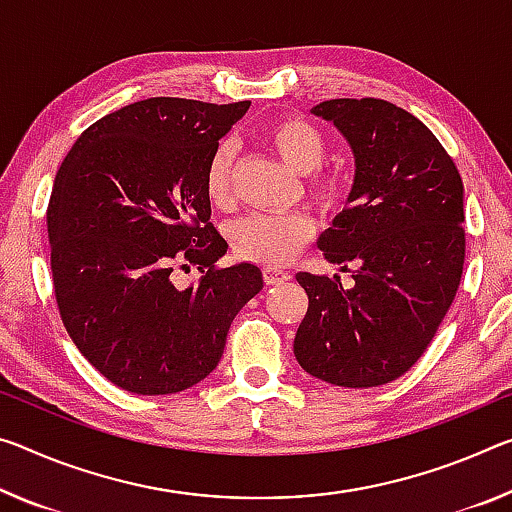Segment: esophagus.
<instances>
[{
    "instance_id": "obj_1",
    "label": "esophagus",
    "mask_w": 512,
    "mask_h": 512,
    "mask_svg": "<svg viewBox=\"0 0 512 512\" xmlns=\"http://www.w3.org/2000/svg\"><path fill=\"white\" fill-rule=\"evenodd\" d=\"M289 280V273L287 271H280V269H264V282L266 285H282V282Z\"/></svg>"
}]
</instances>
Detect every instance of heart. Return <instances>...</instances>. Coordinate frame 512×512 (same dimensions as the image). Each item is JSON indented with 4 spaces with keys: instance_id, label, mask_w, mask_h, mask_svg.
<instances>
[{
    "instance_id": "obj_1",
    "label": "heart",
    "mask_w": 512,
    "mask_h": 512,
    "mask_svg": "<svg viewBox=\"0 0 512 512\" xmlns=\"http://www.w3.org/2000/svg\"><path fill=\"white\" fill-rule=\"evenodd\" d=\"M264 141L278 152L296 173L305 175V196L321 212H337L346 202V175L335 168H319L328 157V139L310 120L282 116L264 129ZM234 152L221 145L209 159L205 175L207 198L218 209H227L234 200L232 186ZM314 223L305 212L250 214L232 225L230 246L234 255L262 266H282L312 239Z\"/></svg>"
}]
</instances>
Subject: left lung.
I'll return each instance as SVG.
<instances>
[{"label": "left lung", "instance_id": "8db88e82", "mask_svg": "<svg viewBox=\"0 0 512 512\" xmlns=\"http://www.w3.org/2000/svg\"><path fill=\"white\" fill-rule=\"evenodd\" d=\"M355 154L348 207L319 239L355 285L296 273L310 307L294 339L300 367L339 387H378L410 371L456 298L465 212L456 164L419 118L378 97L316 104Z\"/></svg>", "mask_w": 512, "mask_h": 512}]
</instances>
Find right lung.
Returning a JSON list of instances; mask_svg holds the SVG:
<instances>
[{"label": "right lung", "instance_id": "1", "mask_svg": "<svg viewBox=\"0 0 512 512\" xmlns=\"http://www.w3.org/2000/svg\"><path fill=\"white\" fill-rule=\"evenodd\" d=\"M250 102L150 97L72 145L47 205L56 307L81 355L134 394L189 389L216 369L227 330L264 287L255 264L223 269L205 191L218 139ZM196 265L193 288L174 273Z\"/></svg>", "mask_w": 512, "mask_h": 512}]
</instances>
